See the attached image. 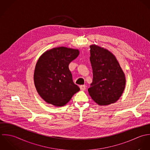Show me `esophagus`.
I'll return each mask as SVG.
<instances>
[{
  "label": "esophagus",
  "mask_w": 150,
  "mask_h": 150,
  "mask_svg": "<svg viewBox=\"0 0 150 150\" xmlns=\"http://www.w3.org/2000/svg\"><path fill=\"white\" fill-rule=\"evenodd\" d=\"M79 87L81 90H85L86 89V86L85 85H81Z\"/></svg>",
  "instance_id": "esophagus-1"
}]
</instances>
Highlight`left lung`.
<instances>
[{"instance_id": "obj_1", "label": "left lung", "mask_w": 150, "mask_h": 150, "mask_svg": "<svg viewBox=\"0 0 150 150\" xmlns=\"http://www.w3.org/2000/svg\"><path fill=\"white\" fill-rule=\"evenodd\" d=\"M93 81L88 91L100 105L116 102L125 88V74L114 55L96 45L90 46Z\"/></svg>"}]
</instances>
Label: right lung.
<instances>
[{"label": "right lung", "instance_id": "add662e5", "mask_svg": "<svg viewBox=\"0 0 150 150\" xmlns=\"http://www.w3.org/2000/svg\"><path fill=\"white\" fill-rule=\"evenodd\" d=\"M77 49L59 47L44 53L38 61L34 83L40 96L57 107L65 105L80 88L74 83L69 63L79 55Z\"/></svg>", "mask_w": 150, "mask_h": 150}]
</instances>
